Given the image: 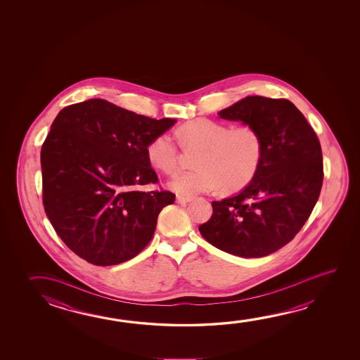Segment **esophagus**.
<instances>
[{
	"mask_svg": "<svg viewBox=\"0 0 360 360\" xmlns=\"http://www.w3.org/2000/svg\"><path fill=\"white\" fill-rule=\"evenodd\" d=\"M193 200L192 197H183V195H177V203H188Z\"/></svg>",
	"mask_w": 360,
	"mask_h": 360,
	"instance_id": "esophagus-1",
	"label": "esophagus"
}]
</instances>
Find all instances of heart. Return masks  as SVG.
Returning a JSON list of instances; mask_svg holds the SVG:
<instances>
[{
  "label": "heart",
  "instance_id": "obj_1",
  "mask_svg": "<svg viewBox=\"0 0 360 360\" xmlns=\"http://www.w3.org/2000/svg\"><path fill=\"white\" fill-rule=\"evenodd\" d=\"M177 136L184 147H198L195 171L181 172L168 186L181 195H193L221 188L227 192L245 187L259 171L264 144L259 130L251 125L231 128L211 119L183 124ZM154 168L171 174L177 169L178 147L169 134L155 136L147 148Z\"/></svg>",
  "mask_w": 360,
  "mask_h": 360
}]
</instances>
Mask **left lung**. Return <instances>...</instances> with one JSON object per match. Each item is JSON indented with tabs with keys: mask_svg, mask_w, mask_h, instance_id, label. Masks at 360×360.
<instances>
[{
	"mask_svg": "<svg viewBox=\"0 0 360 360\" xmlns=\"http://www.w3.org/2000/svg\"><path fill=\"white\" fill-rule=\"evenodd\" d=\"M218 115L259 130L264 154L246 188L213 200L212 216L200 224V235L231 255L267 256L296 236L318 202L324 179L320 142L288 99L248 96Z\"/></svg>",
	"mask_w": 360,
	"mask_h": 360,
	"instance_id": "obj_1",
	"label": "left lung"
}]
</instances>
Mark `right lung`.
Listing matches in <instances>:
<instances>
[{
  "label": "right lung",
  "instance_id": "right-lung-1",
  "mask_svg": "<svg viewBox=\"0 0 360 360\" xmlns=\"http://www.w3.org/2000/svg\"><path fill=\"white\" fill-rule=\"evenodd\" d=\"M174 119L148 118L103 99L66 106L41 148L42 203L72 252L96 266L136 257L176 195L158 182L147 148Z\"/></svg>",
  "mask_w": 360,
  "mask_h": 360
}]
</instances>
